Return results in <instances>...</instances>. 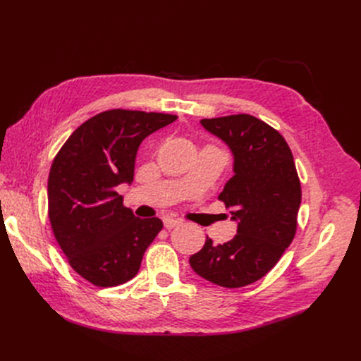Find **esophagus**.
Listing matches in <instances>:
<instances>
[{
	"label": "esophagus",
	"mask_w": 361,
	"mask_h": 361,
	"mask_svg": "<svg viewBox=\"0 0 361 361\" xmlns=\"http://www.w3.org/2000/svg\"><path fill=\"white\" fill-rule=\"evenodd\" d=\"M181 224V221L180 219H171V218H166L165 221H164V226L166 230H173V228H176L177 225H180Z\"/></svg>",
	"instance_id": "esophagus-1"
}]
</instances>
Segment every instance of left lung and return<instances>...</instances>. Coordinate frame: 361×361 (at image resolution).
<instances>
[{
	"instance_id": "8db88e82",
	"label": "left lung",
	"mask_w": 361,
	"mask_h": 361,
	"mask_svg": "<svg viewBox=\"0 0 361 361\" xmlns=\"http://www.w3.org/2000/svg\"><path fill=\"white\" fill-rule=\"evenodd\" d=\"M228 146L234 176L219 199L237 222V235L219 245L206 235L192 269L225 288L245 287L267 275L291 244L301 187L291 149L279 133L247 114L200 120Z\"/></svg>"
}]
</instances>
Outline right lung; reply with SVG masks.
Returning a JSON list of instances; mask_svg holds the SVG:
<instances>
[{
  "mask_svg": "<svg viewBox=\"0 0 361 361\" xmlns=\"http://www.w3.org/2000/svg\"><path fill=\"white\" fill-rule=\"evenodd\" d=\"M177 116L111 109L83 123L55 157L48 178V215L71 268L98 287L135 278L162 230L159 218H137L117 185L131 184L140 143Z\"/></svg>",
  "mask_w": 361,
  "mask_h": 361,
  "instance_id": "right-lung-1",
  "label": "right lung"
}]
</instances>
